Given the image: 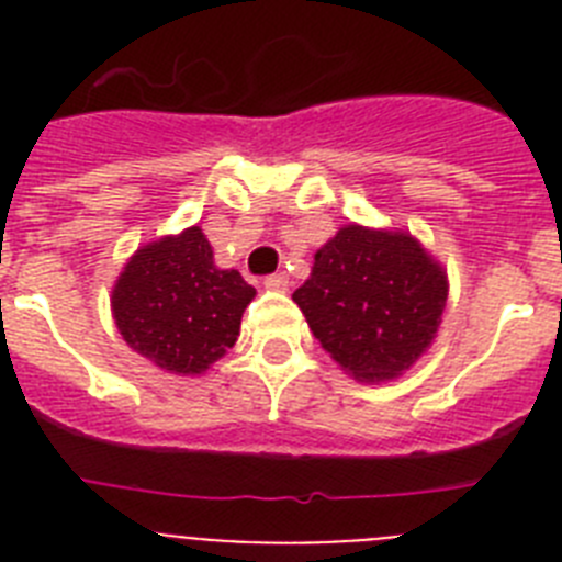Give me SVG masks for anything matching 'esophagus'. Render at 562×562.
Returning a JSON list of instances; mask_svg holds the SVG:
<instances>
[{"label": "esophagus", "instance_id": "esophagus-1", "mask_svg": "<svg viewBox=\"0 0 562 562\" xmlns=\"http://www.w3.org/2000/svg\"><path fill=\"white\" fill-rule=\"evenodd\" d=\"M265 286L267 290H286V286H290V276H286V272H272V276H267L265 278Z\"/></svg>", "mask_w": 562, "mask_h": 562}]
</instances>
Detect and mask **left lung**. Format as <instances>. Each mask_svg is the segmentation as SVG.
Wrapping results in <instances>:
<instances>
[{"instance_id":"left-lung-1","label":"left lung","mask_w":562,"mask_h":562,"mask_svg":"<svg viewBox=\"0 0 562 562\" xmlns=\"http://www.w3.org/2000/svg\"><path fill=\"white\" fill-rule=\"evenodd\" d=\"M292 301L317 342L357 380H391L430 346L448 301V276L405 233L340 227L315 252Z\"/></svg>"}]
</instances>
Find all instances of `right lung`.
Here are the masks:
<instances>
[{
	"label": "right lung",
	"instance_id": "add662e5",
	"mask_svg": "<svg viewBox=\"0 0 562 562\" xmlns=\"http://www.w3.org/2000/svg\"><path fill=\"white\" fill-rule=\"evenodd\" d=\"M256 290L220 270L200 227L132 256L112 292V315L137 355L171 374H202L238 337Z\"/></svg>",
	"mask_w": 562,
	"mask_h": 562
}]
</instances>
